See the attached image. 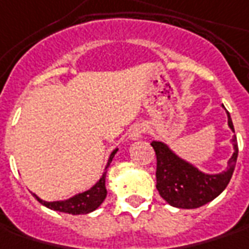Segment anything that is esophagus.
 I'll list each match as a JSON object with an SVG mask.
<instances>
[{
    "label": "esophagus",
    "instance_id": "obj_1",
    "mask_svg": "<svg viewBox=\"0 0 249 249\" xmlns=\"http://www.w3.org/2000/svg\"><path fill=\"white\" fill-rule=\"evenodd\" d=\"M143 126L139 124L133 125L132 128L129 129V133H128V138H129V141H138L139 138L142 136V133H143Z\"/></svg>",
    "mask_w": 249,
    "mask_h": 249
}]
</instances>
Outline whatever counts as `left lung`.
I'll return each mask as SVG.
<instances>
[{
    "label": "left lung",
    "instance_id": "left-lung-1",
    "mask_svg": "<svg viewBox=\"0 0 249 249\" xmlns=\"http://www.w3.org/2000/svg\"><path fill=\"white\" fill-rule=\"evenodd\" d=\"M227 125L234 132V126L229 113ZM231 144L233 154L227 161L226 169L219 174H207L187 160L178 156L165 142H151V146L157 156L156 187L160 196L169 205L184 210L198 208L216 198L226 189L236 168L238 156L236 135L231 139Z\"/></svg>",
    "mask_w": 249,
    "mask_h": 249
}]
</instances>
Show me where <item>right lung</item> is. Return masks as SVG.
Here are the masks:
<instances>
[{"label": "right lung", "instance_id": "add662e5", "mask_svg": "<svg viewBox=\"0 0 249 249\" xmlns=\"http://www.w3.org/2000/svg\"><path fill=\"white\" fill-rule=\"evenodd\" d=\"M117 151H118V149H114L111 151L100 179L90 187L89 190H85V192L75 194V196L67 198V200H60V201H44L42 198H39L37 194H33V196L42 205H45L49 210L57 211V212H65V213H71V215H85V213H89L92 211L98 210L100 204L105 201V198L107 196L106 174H107L108 167H110V164L114 159Z\"/></svg>", "mask_w": 249, "mask_h": 249}]
</instances>
